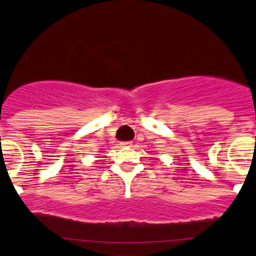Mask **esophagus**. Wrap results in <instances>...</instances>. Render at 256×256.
<instances>
[{"instance_id": "obj_1", "label": "esophagus", "mask_w": 256, "mask_h": 256, "mask_svg": "<svg viewBox=\"0 0 256 256\" xmlns=\"http://www.w3.org/2000/svg\"><path fill=\"white\" fill-rule=\"evenodd\" d=\"M120 145L121 146H132V142H131V141H122Z\"/></svg>"}]
</instances>
